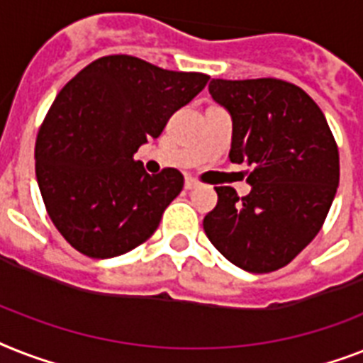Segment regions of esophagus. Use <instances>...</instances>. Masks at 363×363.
<instances>
[{
	"label": "esophagus",
	"mask_w": 363,
	"mask_h": 363,
	"mask_svg": "<svg viewBox=\"0 0 363 363\" xmlns=\"http://www.w3.org/2000/svg\"><path fill=\"white\" fill-rule=\"evenodd\" d=\"M197 186H199V182H197L194 177H186V181H184V188H186V190H194V188Z\"/></svg>",
	"instance_id": "obj_1"
}]
</instances>
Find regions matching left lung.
<instances>
[{
  "label": "left lung",
  "instance_id": "obj_1",
  "mask_svg": "<svg viewBox=\"0 0 363 363\" xmlns=\"http://www.w3.org/2000/svg\"><path fill=\"white\" fill-rule=\"evenodd\" d=\"M208 93L231 115L229 160L252 166V191L214 188L203 229L238 268L272 272L323 228L340 184L337 145L315 100L284 79H212Z\"/></svg>",
  "mask_w": 363,
  "mask_h": 363
}]
</instances>
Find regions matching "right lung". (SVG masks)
I'll return each mask as SVG.
<instances>
[{"label": "right lung", "instance_id": "1", "mask_svg": "<svg viewBox=\"0 0 363 363\" xmlns=\"http://www.w3.org/2000/svg\"><path fill=\"white\" fill-rule=\"evenodd\" d=\"M207 82L201 72L106 55L59 91L37 134L35 173L46 211L72 248L117 257L156 231L184 177L173 167L149 175L134 152Z\"/></svg>", "mask_w": 363, "mask_h": 363}]
</instances>
